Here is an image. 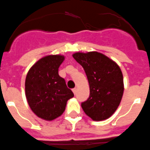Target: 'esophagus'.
I'll return each mask as SVG.
<instances>
[{
    "label": "esophagus",
    "mask_w": 150,
    "mask_h": 150,
    "mask_svg": "<svg viewBox=\"0 0 150 150\" xmlns=\"http://www.w3.org/2000/svg\"><path fill=\"white\" fill-rule=\"evenodd\" d=\"M72 91H73V92H74V94H75V95H76V91H77V89H76V88H74Z\"/></svg>",
    "instance_id": "1"
}]
</instances>
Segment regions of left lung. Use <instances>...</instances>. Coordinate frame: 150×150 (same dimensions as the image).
Wrapping results in <instances>:
<instances>
[{
	"mask_svg": "<svg viewBox=\"0 0 150 150\" xmlns=\"http://www.w3.org/2000/svg\"><path fill=\"white\" fill-rule=\"evenodd\" d=\"M82 66L90 87V96L81 105L93 120L100 121L112 116L121 101L124 91L123 74L115 62L97 51L73 54Z\"/></svg>",
	"mask_w": 150,
	"mask_h": 150,
	"instance_id": "obj_1",
	"label": "left lung"
}]
</instances>
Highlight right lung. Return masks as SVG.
<instances>
[{
  "mask_svg": "<svg viewBox=\"0 0 150 150\" xmlns=\"http://www.w3.org/2000/svg\"><path fill=\"white\" fill-rule=\"evenodd\" d=\"M64 60L62 55H48L37 61L26 76L25 95L33 113L43 120H53L61 116L74 93L59 75Z\"/></svg>",
  "mask_w": 150,
  "mask_h": 150,
  "instance_id": "add662e5",
  "label": "right lung"
}]
</instances>
